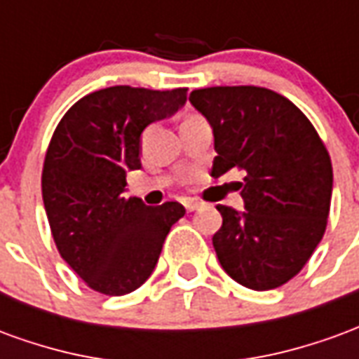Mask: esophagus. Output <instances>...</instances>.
<instances>
[{
    "label": "esophagus",
    "instance_id": "1",
    "mask_svg": "<svg viewBox=\"0 0 359 359\" xmlns=\"http://www.w3.org/2000/svg\"><path fill=\"white\" fill-rule=\"evenodd\" d=\"M182 205H184V210L187 211H196V210H200V205H202V203L198 202V200H184Z\"/></svg>",
    "mask_w": 359,
    "mask_h": 359
}]
</instances>
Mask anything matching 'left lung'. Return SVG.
Returning <instances> with one entry per match:
<instances>
[{
	"label": "left lung",
	"instance_id": "left-lung-1",
	"mask_svg": "<svg viewBox=\"0 0 359 359\" xmlns=\"http://www.w3.org/2000/svg\"><path fill=\"white\" fill-rule=\"evenodd\" d=\"M190 103L215 138L213 177L244 169L246 211L217 205L213 248L226 275L252 290L296 277L321 242L331 210L332 165L319 134L290 100L259 86L194 90Z\"/></svg>",
	"mask_w": 359,
	"mask_h": 359
}]
</instances>
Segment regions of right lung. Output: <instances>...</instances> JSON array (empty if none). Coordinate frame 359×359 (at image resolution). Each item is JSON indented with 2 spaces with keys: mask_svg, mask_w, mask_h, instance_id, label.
<instances>
[{
  "mask_svg": "<svg viewBox=\"0 0 359 359\" xmlns=\"http://www.w3.org/2000/svg\"><path fill=\"white\" fill-rule=\"evenodd\" d=\"M187 88L111 86L84 95L59 121L46 151L42 198L59 254L95 290L123 296L156 269L165 236L184 215L179 202L125 198L140 169L144 128L171 117Z\"/></svg>",
  "mask_w": 359,
  "mask_h": 359,
  "instance_id": "add662e5",
  "label": "right lung"
}]
</instances>
